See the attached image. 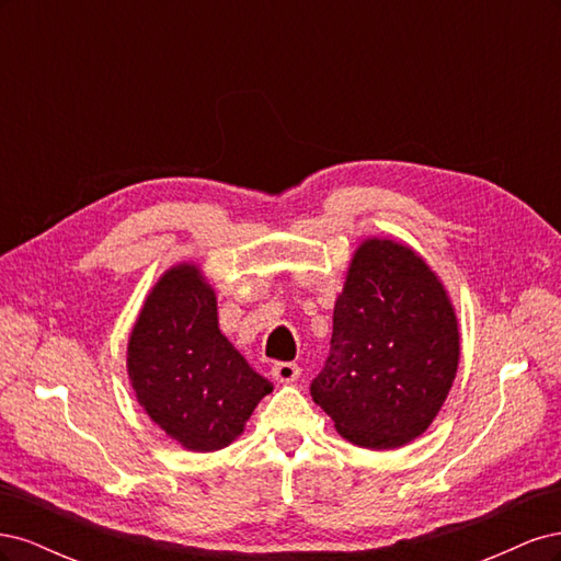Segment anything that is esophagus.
<instances>
[{
    "label": "esophagus",
    "mask_w": 561,
    "mask_h": 561,
    "mask_svg": "<svg viewBox=\"0 0 561 561\" xmlns=\"http://www.w3.org/2000/svg\"><path fill=\"white\" fill-rule=\"evenodd\" d=\"M271 375H274V379L280 383H293L299 379L301 369L295 363H276L274 367H271Z\"/></svg>",
    "instance_id": "34e87169"
}]
</instances>
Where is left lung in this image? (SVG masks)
Instances as JSON below:
<instances>
[{"label": "left lung", "mask_w": 561, "mask_h": 561, "mask_svg": "<svg viewBox=\"0 0 561 561\" xmlns=\"http://www.w3.org/2000/svg\"><path fill=\"white\" fill-rule=\"evenodd\" d=\"M458 358V320L435 271L412 248L367 239L336 297L330 355L311 396L348 443L396 449L426 433Z\"/></svg>", "instance_id": "8db88e82"}]
</instances>
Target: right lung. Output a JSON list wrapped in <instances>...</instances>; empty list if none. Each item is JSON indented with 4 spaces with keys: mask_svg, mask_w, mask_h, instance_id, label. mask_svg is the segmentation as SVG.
I'll use <instances>...</instances> for the list:
<instances>
[{
    "mask_svg": "<svg viewBox=\"0 0 561 561\" xmlns=\"http://www.w3.org/2000/svg\"><path fill=\"white\" fill-rule=\"evenodd\" d=\"M128 379L147 416L190 451H217L274 390L219 332L217 297L196 264L168 268L135 320Z\"/></svg>",
    "mask_w": 561,
    "mask_h": 561,
    "instance_id": "1",
    "label": "right lung"
}]
</instances>
